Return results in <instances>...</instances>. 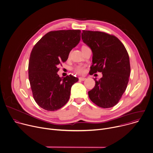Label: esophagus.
Segmentation results:
<instances>
[{"label": "esophagus", "instance_id": "34e87169", "mask_svg": "<svg viewBox=\"0 0 153 153\" xmlns=\"http://www.w3.org/2000/svg\"><path fill=\"white\" fill-rule=\"evenodd\" d=\"M79 79L80 80V81H85V79H86V78H84V77H79Z\"/></svg>", "mask_w": 153, "mask_h": 153}]
</instances>
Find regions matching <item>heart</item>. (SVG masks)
<instances>
[{"mask_svg":"<svg viewBox=\"0 0 153 153\" xmlns=\"http://www.w3.org/2000/svg\"><path fill=\"white\" fill-rule=\"evenodd\" d=\"M74 70L76 73L78 74H82L84 72V68L82 66H77L74 68Z\"/></svg>","mask_w":153,"mask_h":153,"instance_id":"obj_1","label":"heart"}]
</instances>
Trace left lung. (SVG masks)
Here are the masks:
<instances>
[{
  "label": "left lung",
  "instance_id": "8db88e82",
  "mask_svg": "<svg viewBox=\"0 0 153 153\" xmlns=\"http://www.w3.org/2000/svg\"><path fill=\"white\" fill-rule=\"evenodd\" d=\"M82 41L93 53L90 74L102 72L94 87L88 92L90 100L99 107L111 108L125 91L130 74L128 53L115 36L99 31L82 30Z\"/></svg>",
  "mask_w": 153,
  "mask_h": 153
}]
</instances>
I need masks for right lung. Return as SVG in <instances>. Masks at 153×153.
<instances>
[{"mask_svg": "<svg viewBox=\"0 0 153 153\" xmlns=\"http://www.w3.org/2000/svg\"><path fill=\"white\" fill-rule=\"evenodd\" d=\"M81 39L80 30H61L45 34L34 46L29 63V79L33 98L47 111H56L69 100L72 85L78 78H60L58 65L65 62ZM62 65V64H61Z\"/></svg>", "mask_w": 153, "mask_h": 153, "instance_id": "add662e5", "label": "right lung"}]
</instances>
